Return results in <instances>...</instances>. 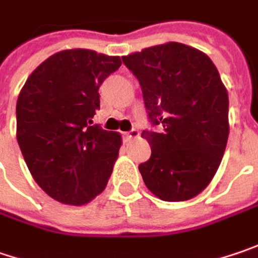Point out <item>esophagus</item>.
Masks as SVG:
<instances>
[{
  "label": "esophagus",
  "instance_id": "34e87169",
  "mask_svg": "<svg viewBox=\"0 0 258 258\" xmlns=\"http://www.w3.org/2000/svg\"><path fill=\"white\" fill-rule=\"evenodd\" d=\"M123 136L126 138V139H132V138H138L139 136V131L138 129H132V131H129V132H124Z\"/></svg>",
  "mask_w": 258,
  "mask_h": 258
}]
</instances>
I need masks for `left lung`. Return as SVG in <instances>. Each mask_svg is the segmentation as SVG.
I'll use <instances>...</instances> for the list:
<instances>
[{"mask_svg":"<svg viewBox=\"0 0 258 258\" xmlns=\"http://www.w3.org/2000/svg\"><path fill=\"white\" fill-rule=\"evenodd\" d=\"M141 84L152 126L142 132L151 158L139 164L149 190L165 202L198 196L222 161L229 135L228 93L208 55L168 42L122 56Z\"/></svg>","mask_w":258,"mask_h":258,"instance_id":"1","label":"left lung"}]
</instances>
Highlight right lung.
<instances>
[{
	"instance_id": "add662e5",
	"label": "right lung",
	"mask_w": 258,
	"mask_h": 258,
	"mask_svg": "<svg viewBox=\"0 0 258 258\" xmlns=\"http://www.w3.org/2000/svg\"><path fill=\"white\" fill-rule=\"evenodd\" d=\"M119 56L68 49L42 62L17 100V142L34 181L52 199L85 205L100 195L122 138L93 124L98 88L119 70Z\"/></svg>"
}]
</instances>
